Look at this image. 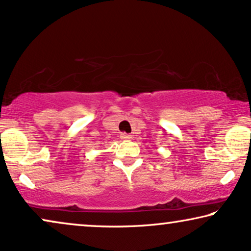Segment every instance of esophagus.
<instances>
[{
  "label": "esophagus",
  "mask_w": 251,
  "mask_h": 251,
  "mask_svg": "<svg viewBox=\"0 0 251 251\" xmlns=\"http://www.w3.org/2000/svg\"><path fill=\"white\" fill-rule=\"evenodd\" d=\"M121 139H123V140H128V139H131L132 138V136L131 135H129V133H126V132H122L121 133Z\"/></svg>",
  "instance_id": "obj_1"
}]
</instances>
